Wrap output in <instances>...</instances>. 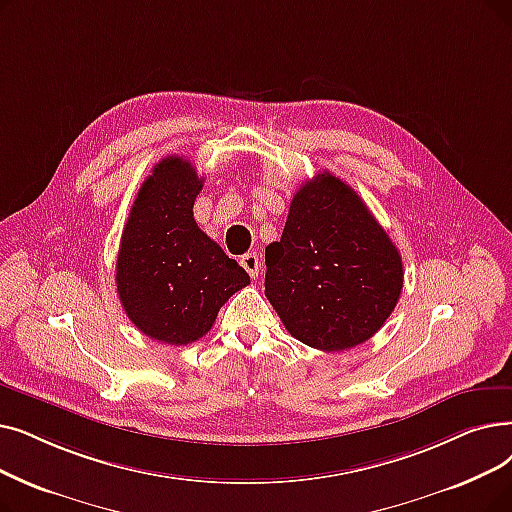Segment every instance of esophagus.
Listing matches in <instances>:
<instances>
[{"instance_id": "1", "label": "esophagus", "mask_w": 512, "mask_h": 512, "mask_svg": "<svg viewBox=\"0 0 512 512\" xmlns=\"http://www.w3.org/2000/svg\"><path fill=\"white\" fill-rule=\"evenodd\" d=\"M240 265H242L244 272H247L251 278H257V276H259L261 261H259V255H257V253H244V255L240 257Z\"/></svg>"}]
</instances>
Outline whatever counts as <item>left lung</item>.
<instances>
[{"instance_id": "left-lung-1", "label": "left lung", "mask_w": 512, "mask_h": 512, "mask_svg": "<svg viewBox=\"0 0 512 512\" xmlns=\"http://www.w3.org/2000/svg\"><path fill=\"white\" fill-rule=\"evenodd\" d=\"M265 297L314 349L343 351L385 324L404 286L402 255L351 186L328 171L291 201L280 242L265 249Z\"/></svg>"}]
</instances>
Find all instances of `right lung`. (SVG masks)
I'll use <instances>...</instances> for the list:
<instances>
[{
	"mask_svg": "<svg viewBox=\"0 0 512 512\" xmlns=\"http://www.w3.org/2000/svg\"><path fill=\"white\" fill-rule=\"evenodd\" d=\"M203 188L194 165L167 157L148 175L123 228L117 293L146 337L188 345L211 330L219 307L251 282L194 221Z\"/></svg>",
	"mask_w": 512,
	"mask_h": 512,
	"instance_id": "1",
	"label": "right lung"
}]
</instances>
